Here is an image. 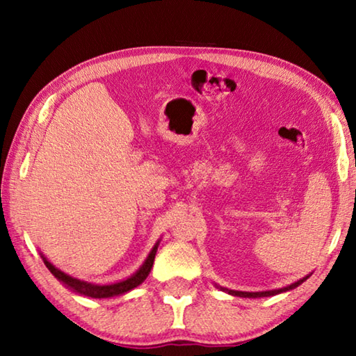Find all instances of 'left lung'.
I'll use <instances>...</instances> for the list:
<instances>
[{
    "label": "left lung",
    "instance_id": "left-lung-1",
    "mask_svg": "<svg viewBox=\"0 0 356 356\" xmlns=\"http://www.w3.org/2000/svg\"><path fill=\"white\" fill-rule=\"evenodd\" d=\"M309 278L308 276H305V278L298 280L297 282H292L291 286H286V287H281V289H275V291H264V292H242V291H231V289H225V287H220L216 286L218 289H221V291H225L227 293L234 295V297H243V298H261V297H273V295H278V293H282V292H287V291H292V289L298 287L301 282H305L306 280Z\"/></svg>",
    "mask_w": 356,
    "mask_h": 356
}]
</instances>
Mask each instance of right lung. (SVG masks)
<instances>
[{"mask_svg": "<svg viewBox=\"0 0 356 356\" xmlns=\"http://www.w3.org/2000/svg\"><path fill=\"white\" fill-rule=\"evenodd\" d=\"M159 243H160V240L154 245V248L150 250V252L146 257V261L143 262L141 267L138 268L134 275L129 276L127 280L111 282V284H92V282L74 278V276H70L67 273L61 272L59 268H56L55 265H53L44 254H42V252H40V257H42V261H44V264L47 265V268L53 273V276H55L59 282H63L65 287L70 289V291L84 295V297H91V298H110V297H116V295H122L125 292L131 291V289L138 287L144 280L147 278V275L150 273V268H152V265H154V259L156 254V248H159Z\"/></svg>", "mask_w": 356, "mask_h": 356, "instance_id": "right-lung-1", "label": "right lung"}]
</instances>
